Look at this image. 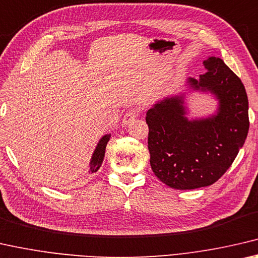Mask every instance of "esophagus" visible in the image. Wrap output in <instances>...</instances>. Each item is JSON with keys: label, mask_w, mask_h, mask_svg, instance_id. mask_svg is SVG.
<instances>
[{"label": "esophagus", "mask_w": 258, "mask_h": 258, "mask_svg": "<svg viewBox=\"0 0 258 258\" xmlns=\"http://www.w3.org/2000/svg\"><path fill=\"white\" fill-rule=\"evenodd\" d=\"M138 112H139V111H138L137 108L129 109V111L124 114L123 120H122V123H123V125H126V124L132 123V122L138 116Z\"/></svg>", "instance_id": "esophagus-1"}]
</instances>
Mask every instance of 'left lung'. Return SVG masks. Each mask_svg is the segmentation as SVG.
I'll list each match as a JSON object with an SVG mask.
<instances>
[{
	"mask_svg": "<svg viewBox=\"0 0 258 258\" xmlns=\"http://www.w3.org/2000/svg\"><path fill=\"white\" fill-rule=\"evenodd\" d=\"M206 73L187 79L193 90L218 100L216 114L188 120L184 95L166 97L146 113L150 163L154 175L176 189L209 186L231 167L249 130L244 86L221 58L204 61Z\"/></svg>",
	"mask_w": 258,
	"mask_h": 258,
	"instance_id": "obj_1",
	"label": "left lung"
}]
</instances>
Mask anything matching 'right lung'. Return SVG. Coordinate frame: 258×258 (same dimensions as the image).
I'll return each instance as SVG.
<instances>
[{
	"label": "right lung",
	"instance_id": "1",
	"mask_svg": "<svg viewBox=\"0 0 258 258\" xmlns=\"http://www.w3.org/2000/svg\"><path fill=\"white\" fill-rule=\"evenodd\" d=\"M109 138H111V135H105L100 138V141L98 144L96 146V150L94 152V154H92V158H91V161H90V170L89 172H96L98 169L100 168L101 163H103V160L105 157V150H106V145L109 141Z\"/></svg>",
	"mask_w": 258,
	"mask_h": 258
}]
</instances>
